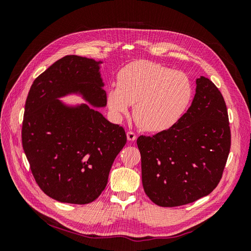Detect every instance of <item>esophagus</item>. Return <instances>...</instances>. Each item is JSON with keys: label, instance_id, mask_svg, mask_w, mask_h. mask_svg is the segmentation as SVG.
I'll return each mask as SVG.
<instances>
[{"label": "esophagus", "instance_id": "34e87169", "mask_svg": "<svg viewBox=\"0 0 251 251\" xmlns=\"http://www.w3.org/2000/svg\"><path fill=\"white\" fill-rule=\"evenodd\" d=\"M126 137H127V140L134 141V140H136V138H137V136H136V134L134 132L128 131V132H126Z\"/></svg>", "mask_w": 251, "mask_h": 251}]
</instances>
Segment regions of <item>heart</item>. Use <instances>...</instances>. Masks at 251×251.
Listing matches in <instances>:
<instances>
[{
  "label": "heart",
  "mask_w": 251,
  "mask_h": 251,
  "mask_svg": "<svg viewBox=\"0 0 251 251\" xmlns=\"http://www.w3.org/2000/svg\"><path fill=\"white\" fill-rule=\"evenodd\" d=\"M194 94L192 81L183 72L153 62H137L123 68L117 85L107 92L109 109L115 117L127 113L149 132L169 130L182 117Z\"/></svg>",
  "instance_id": "heart-1"
}]
</instances>
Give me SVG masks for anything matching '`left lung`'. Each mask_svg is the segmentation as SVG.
I'll list each match as a JSON object with an SVG mask.
<instances>
[{
	"instance_id": "left-lung-1",
	"label": "left lung",
	"mask_w": 251,
	"mask_h": 251,
	"mask_svg": "<svg viewBox=\"0 0 251 251\" xmlns=\"http://www.w3.org/2000/svg\"><path fill=\"white\" fill-rule=\"evenodd\" d=\"M196 83L192 105L176 124L137 139L144 193L162 207L209 195L228 158L231 134L224 98L208 78L201 76Z\"/></svg>"
}]
</instances>
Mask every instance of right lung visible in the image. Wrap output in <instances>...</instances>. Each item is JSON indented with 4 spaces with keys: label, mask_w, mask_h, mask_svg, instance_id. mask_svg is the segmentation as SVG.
Instances as JSON below:
<instances>
[{
    "label": "right lung",
    "mask_w": 251,
    "mask_h": 251,
    "mask_svg": "<svg viewBox=\"0 0 251 251\" xmlns=\"http://www.w3.org/2000/svg\"><path fill=\"white\" fill-rule=\"evenodd\" d=\"M100 64L78 55L64 56L34 79L26 100L22 143L30 170L42 191L63 203L97 199L126 143L124 127L101 113L88 104L71 108L58 100L79 93L93 107H104L107 93Z\"/></svg>",
    "instance_id": "add662e5"
}]
</instances>
